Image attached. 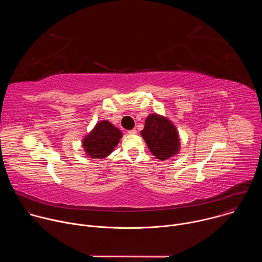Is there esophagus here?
<instances>
[{
    "mask_svg": "<svg viewBox=\"0 0 262 262\" xmlns=\"http://www.w3.org/2000/svg\"><path fill=\"white\" fill-rule=\"evenodd\" d=\"M128 134H129V135H136V134H137V129H136V128H133V129L128 130Z\"/></svg>",
    "mask_w": 262,
    "mask_h": 262,
    "instance_id": "obj_1",
    "label": "esophagus"
}]
</instances>
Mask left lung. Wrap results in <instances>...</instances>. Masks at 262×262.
<instances>
[{
	"label": "left lung",
	"instance_id": "1",
	"mask_svg": "<svg viewBox=\"0 0 262 262\" xmlns=\"http://www.w3.org/2000/svg\"><path fill=\"white\" fill-rule=\"evenodd\" d=\"M149 150L159 160H168L179 150V138L176 127L167 118L151 114L145 120L141 132Z\"/></svg>",
	"mask_w": 262,
	"mask_h": 262
}]
</instances>
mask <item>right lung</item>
I'll return each instance as SVG.
<instances>
[{
  "mask_svg": "<svg viewBox=\"0 0 262 262\" xmlns=\"http://www.w3.org/2000/svg\"><path fill=\"white\" fill-rule=\"evenodd\" d=\"M121 137L122 133L117 127L106 120H102L83 140V146L90 158L103 159L113 151Z\"/></svg>",
  "mask_w": 262,
  "mask_h": 262,
  "instance_id": "add662e5",
  "label": "right lung"
}]
</instances>
